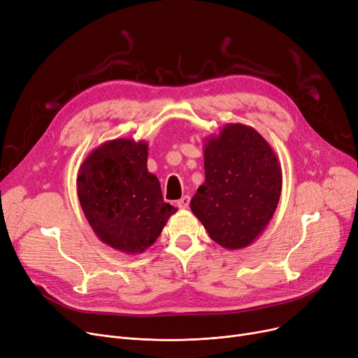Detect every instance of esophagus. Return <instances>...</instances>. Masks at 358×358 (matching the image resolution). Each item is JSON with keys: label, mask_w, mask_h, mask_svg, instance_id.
Wrapping results in <instances>:
<instances>
[{"label": "esophagus", "mask_w": 358, "mask_h": 358, "mask_svg": "<svg viewBox=\"0 0 358 358\" xmlns=\"http://www.w3.org/2000/svg\"><path fill=\"white\" fill-rule=\"evenodd\" d=\"M190 205V197L189 196H182L178 201H177V206L180 209H187Z\"/></svg>", "instance_id": "34e87169"}]
</instances>
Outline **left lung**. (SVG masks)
<instances>
[{
	"label": "left lung",
	"mask_w": 358,
	"mask_h": 358,
	"mask_svg": "<svg viewBox=\"0 0 358 358\" xmlns=\"http://www.w3.org/2000/svg\"><path fill=\"white\" fill-rule=\"evenodd\" d=\"M205 182L190 201L209 237L228 250L250 245L272 220L282 171L271 145L253 127L225 124L203 143Z\"/></svg>",
	"instance_id": "1"
}]
</instances>
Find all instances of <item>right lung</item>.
<instances>
[{"mask_svg":"<svg viewBox=\"0 0 358 358\" xmlns=\"http://www.w3.org/2000/svg\"><path fill=\"white\" fill-rule=\"evenodd\" d=\"M77 196L96 237L126 255L143 253L177 212L148 171V142L133 138H114L87 155Z\"/></svg>","mask_w":358,"mask_h":358,"instance_id":"1","label":"right lung"}]
</instances>
